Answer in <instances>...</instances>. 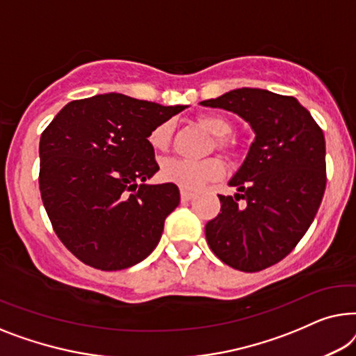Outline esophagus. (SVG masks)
Here are the masks:
<instances>
[{"mask_svg":"<svg viewBox=\"0 0 356 356\" xmlns=\"http://www.w3.org/2000/svg\"><path fill=\"white\" fill-rule=\"evenodd\" d=\"M193 198V193L192 192H187V190H180V200L182 202H188V200Z\"/></svg>","mask_w":356,"mask_h":356,"instance_id":"obj_1","label":"esophagus"}]
</instances>
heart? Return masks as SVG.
<instances>
[{
    "label": "heart",
    "instance_id": "heart-1",
    "mask_svg": "<svg viewBox=\"0 0 356 356\" xmlns=\"http://www.w3.org/2000/svg\"><path fill=\"white\" fill-rule=\"evenodd\" d=\"M198 122L208 130L209 134L216 135L214 145L218 149H221L226 154H234L237 152V143L229 137L232 132V124L222 116L216 114H202L198 116ZM172 122L166 121L154 127L148 135V142L152 148L156 152H164L168 149L172 137ZM224 174V163L216 156L207 159H182V158H171L163 163L161 176L166 182L177 185L187 192H195L202 188L207 182L219 179Z\"/></svg>",
    "mask_w": 356,
    "mask_h": 356
}]
</instances>
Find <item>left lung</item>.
<instances>
[{
    "label": "left lung",
    "instance_id": "obj_1",
    "mask_svg": "<svg viewBox=\"0 0 356 356\" xmlns=\"http://www.w3.org/2000/svg\"><path fill=\"white\" fill-rule=\"evenodd\" d=\"M200 104L238 114L257 135L229 180L238 193L219 195L221 213L204 234L227 266L263 271L297 247L316 216L326 190L324 134L297 98L268 90L237 88Z\"/></svg>",
    "mask_w": 356,
    "mask_h": 356
}]
</instances>
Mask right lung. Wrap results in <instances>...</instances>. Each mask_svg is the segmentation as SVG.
Segmentation results:
<instances>
[{"mask_svg": "<svg viewBox=\"0 0 356 356\" xmlns=\"http://www.w3.org/2000/svg\"><path fill=\"white\" fill-rule=\"evenodd\" d=\"M185 106L121 93L74 99L40 138V193L59 240L102 271L134 266L156 248L177 185H148L159 171L152 130Z\"/></svg>", "mask_w": 356, "mask_h": 356, "instance_id": "add662e5", "label": "right lung"}]
</instances>
